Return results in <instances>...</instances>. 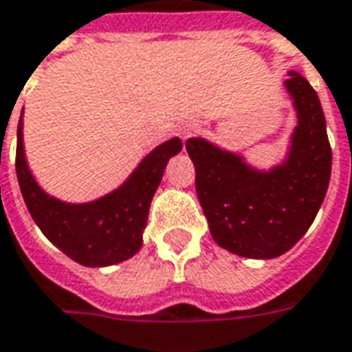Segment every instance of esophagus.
Returning <instances> with one entry per match:
<instances>
[{
  "instance_id": "obj_1",
  "label": "esophagus",
  "mask_w": 352,
  "mask_h": 352,
  "mask_svg": "<svg viewBox=\"0 0 352 352\" xmlns=\"http://www.w3.org/2000/svg\"><path fill=\"white\" fill-rule=\"evenodd\" d=\"M198 131V124L196 122H186L179 127V135L183 137V139H188V137H192L194 133Z\"/></svg>"
}]
</instances>
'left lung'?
<instances>
[{
    "mask_svg": "<svg viewBox=\"0 0 352 352\" xmlns=\"http://www.w3.org/2000/svg\"><path fill=\"white\" fill-rule=\"evenodd\" d=\"M284 87L297 125L286 158L270 169L253 168L242 154L201 137L186 141L211 236L240 257L274 259L292 250L313 225L330 183L331 148L320 99L294 70Z\"/></svg>",
    "mask_w": 352,
    "mask_h": 352,
    "instance_id": "obj_1",
    "label": "left lung"
}]
</instances>
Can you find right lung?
<instances>
[{"mask_svg":"<svg viewBox=\"0 0 352 352\" xmlns=\"http://www.w3.org/2000/svg\"><path fill=\"white\" fill-rule=\"evenodd\" d=\"M183 151L173 137L148 152L116 190L93 201L70 204L47 194L32 175L22 141V118L16 129V177L22 198L39 230L70 259L83 267H110L141 250L151 201L169 158Z\"/></svg>","mask_w":352,"mask_h":352,"instance_id":"right-lung-1","label":"right lung"}]
</instances>
